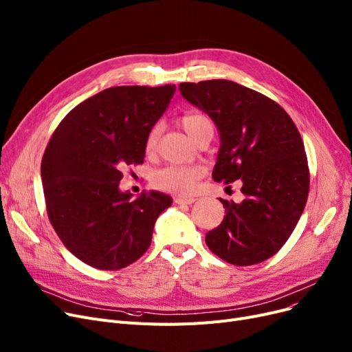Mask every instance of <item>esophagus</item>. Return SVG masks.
<instances>
[{"label":"esophagus","instance_id":"34e87169","mask_svg":"<svg viewBox=\"0 0 352 352\" xmlns=\"http://www.w3.org/2000/svg\"><path fill=\"white\" fill-rule=\"evenodd\" d=\"M177 204H192L195 201L194 197H175L174 200Z\"/></svg>","mask_w":352,"mask_h":352}]
</instances>
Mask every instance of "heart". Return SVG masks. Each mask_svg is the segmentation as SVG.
<instances>
[{
  "label": "heart",
  "instance_id": "b5f03b06",
  "mask_svg": "<svg viewBox=\"0 0 352 352\" xmlns=\"http://www.w3.org/2000/svg\"><path fill=\"white\" fill-rule=\"evenodd\" d=\"M181 126L197 141L206 131H214L211 119L198 112H190L182 115ZM161 135V125L152 126L145 138V152L152 154L157 149ZM204 177V168L198 165H166L152 175V184L155 188L178 194H190L195 190L197 182Z\"/></svg>",
  "mask_w": 352,
  "mask_h": 352
}]
</instances>
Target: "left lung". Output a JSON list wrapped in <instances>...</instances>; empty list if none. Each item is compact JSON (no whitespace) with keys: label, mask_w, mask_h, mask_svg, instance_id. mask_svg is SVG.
<instances>
[{"label":"left lung","mask_w":352,"mask_h":352,"mask_svg":"<svg viewBox=\"0 0 352 352\" xmlns=\"http://www.w3.org/2000/svg\"><path fill=\"white\" fill-rule=\"evenodd\" d=\"M181 95L217 125L221 136L212 178L241 181L240 204L220 198L226 216L206 234L208 249L234 266L262 263L295 230L309 192L300 133L279 103L232 80L181 83Z\"/></svg>","instance_id":"obj_1"}]
</instances>
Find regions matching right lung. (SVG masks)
Segmentation results:
<instances>
[{"label":"right lung","mask_w":352,"mask_h":352,"mask_svg":"<svg viewBox=\"0 0 352 352\" xmlns=\"http://www.w3.org/2000/svg\"><path fill=\"white\" fill-rule=\"evenodd\" d=\"M174 85L115 86L73 108L41 160L49 220L70 253L91 267L119 270L148 250L164 192L119 191L122 168L142 164L145 138L170 104Z\"/></svg>","instance_id":"add662e5"}]
</instances>
